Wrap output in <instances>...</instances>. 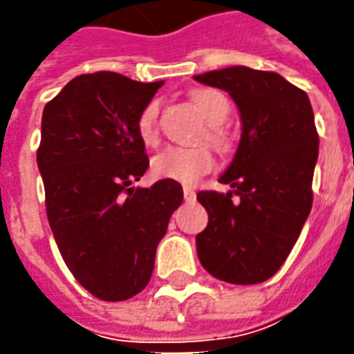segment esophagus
Instances as JSON below:
<instances>
[{"label": "esophagus", "mask_w": 354, "mask_h": 354, "mask_svg": "<svg viewBox=\"0 0 354 354\" xmlns=\"http://www.w3.org/2000/svg\"><path fill=\"white\" fill-rule=\"evenodd\" d=\"M185 201H195V189L193 187H184Z\"/></svg>", "instance_id": "obj_1"}]
</instances>
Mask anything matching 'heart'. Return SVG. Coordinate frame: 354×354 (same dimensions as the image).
<instances>
[{
    "mask_svg": "<svg viewBox=\"0 0 354 354\" xmlns=\"http://www.w3.org/2000/svg\"><path fill=\"white\" fill-rule=\"evenodd\" d=\"M195 106L199 108L203 117L207 119L210 129V138L216 144H222L223 136L218 124H222L230 117V100L218 91L205 88V91H195L192 94ZM157 115H159V102H149L140 111L136 129H138L140 140L151 146L157 140ZM214 159L207 147L203 146H170L162 149L151 159V172L161 180H174L180 184L192 185L199 180L203 174H207L212 169Z\"/></svg>",
    "mask_w": 354,
    "mask_h": 354,
    "instance_id": "1",
    "label": "heart"
}]
</instances>
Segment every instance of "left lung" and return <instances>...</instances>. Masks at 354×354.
I'll return each mask as SVG.
<instances>
[{
  "instance_id": "left-lung-1",
  "label": "left lung",
  "mask_w": 354,
  "mask_h": 354,
  "mask_svg": "<svg viewBox=\"0 0 354 354\" xmlns=\"http://www.w3.org/2000/svg\"><path fill=\"white\" fill-rule=\"evenodd\" d=\"M193 80L225 91L241 115L237 151L220 176L231 189L197 193L208 212L195 239L197 256L220 281L258 284L281 269L311 212L319 159L311 102L279 73L246 66Z\"/></svg>"
}]
</instances>
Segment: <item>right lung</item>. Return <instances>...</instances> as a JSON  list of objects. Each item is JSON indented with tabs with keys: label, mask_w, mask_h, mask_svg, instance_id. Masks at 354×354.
Segmentation results:
<instances>
[{
	"label": "right lung",
	"mask_w": 354,
	"mask_h": 354,
	"mask_svg": "<svg viewBox=\"0 0 354 354\" xmlns=\"http://www.w3.org/2000/svg\"><path fill=\"white\" fill-rule=\"evenodd\" d=\"M162 81L77 75L45 106L37 167L66 266L93 296L123 301L146 288L155 250L184 201L174 180L134 187L149 167L136 121Z\"/></svg>",
	"instance_id": "obj_1"
}]
</instances>
